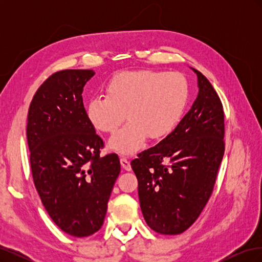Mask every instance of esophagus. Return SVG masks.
<instances>
[{
  "mask_svg": "<svg viewBox=\"0 0 262 262\" xmlns=\"http://www.w3.org/2000/svg\"><path fill=\"white\" fill-rule=\"evenodd\" d=\"M120 164H121V167L126 170V171H130L131 170V165L130 162L126 160V158H121L120 160Z\"/></svg>",
  "mask_w": 262,
  "mask_h": 262,
  "instance_id": "1",
  "label": "esophagus"
}]
</instances>
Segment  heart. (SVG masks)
<instances>
[{"label": "heart", "instance_id": "1", "mask_svg": "<svg viewBox=\"0 0 262 262\" xmlns=\"http://www.w3.org/2000/svg\"><path fill=\"white\" fill-rule=\"evenodd\" d=\"M189 100V84L180 73L139 70L123 72L106 85L105 96L92 98L87 120L104 133L115 132L126 118L129 122L110 138L108 146L129 155L143 146L146 138L158 141L175 130Z\"/></svg>", "mask_w": 262, "mask_h": 262}]
</instances>
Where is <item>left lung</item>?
Masks as SVG:
<instances>
[{
  "instance_id": "left-lung-1",
  "label": "left lung",
  "mask_w": 262,
  "mask_h": 262,
  "mask_svg": "<svg viewBox=\"0 0 262 262\" xmlns=\"http://www.w3.org/2000/svg\"><path fill=\"white\" fill-rule=\"evenodd\" d=\"M196 98L169 136L138 154L131 167L147 225L164 235L185 232L200 215L224 155V112L199 71Z\"/></svg>"
}]
</instances>
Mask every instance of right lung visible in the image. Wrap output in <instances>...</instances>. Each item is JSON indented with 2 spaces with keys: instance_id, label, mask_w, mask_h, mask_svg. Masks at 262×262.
<instances>
[{
  "instance_id": "add662e5",
  "label": "right lung",
  "mask_w": 262,
  "mask_h": 262,
  "mask_svg": "<svg viewBox=\"0 0 262 262\" xmlns=\"http://www.w3.org/2000/svg\"><path fill=\"white\" fill-rule=\"evenodd\" d=\"M93 70L52 74L30 102L27 141L34 184L63 232L86 237L101 227L120 173L117 154L99 156L104 142L87 120L82 93Z\"/></svg>"
}]
</instances>
